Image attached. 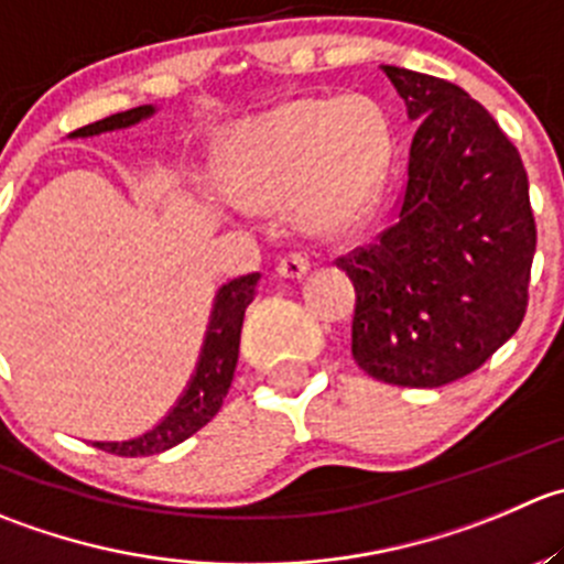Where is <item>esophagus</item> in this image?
<instances>
[{
	"label": "esophagus",
	"mask_w": 564,
	"mask_h": 564,
	"mask_svg": "<svg viewBox=\"0 0 564 564\" xmlns=\"http://www.w3.org/2000/svg\"><path fill=\"white\" fill-rule=\"evenodd\" d=\"M308 270H311V261L308 256L303 253H289L278 261V272H281L283 278H303Z\"/></svg>",
	"instance_id": "34e87169"
}]
</instances>
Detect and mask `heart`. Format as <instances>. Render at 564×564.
I'll return each mask as SVG.
<instances>
[{
    "instance_id": "obj_1",
    "label": "heart",
    "mask_w": 564,
    "mask_h": 564,
    "mask_svg": "<svg viewBox=\"0 0 564 564\" xmlns=\"http://www.w3.org/2000/svg\"><path fill=\"white\" fill-rule=\"evenodd\" d=\"M391 149V126L371 98H300L237 126L220 176L245 206H292L300 231L327 237L369 212Z\"/></svg>"
}]
</instances>
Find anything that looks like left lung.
I'll return each instance as SVG.
<instances>
[{
    "instance_id": "8db88e82",
    "label": "left lung",
    "mask_w": 564,
    "mask_h": 564,
    "mask_svg": "<svg viewBox=\"0 0 564 564\" xmlns=\"http://www.w3.org/2000/svg\"><path fill=\"white\" fill-rule=\"evenodd\" d=\"M415 120L399 220L341 256L352 358L375 380L438 388L521 327L538 228L521 154L463 87L382 65Z\"/></svg>"
}]
</instances>
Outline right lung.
<instances>
[{"mask_svg": "<svg viewBox=\"0 0 564 564\" xmlns=\"http://www.w3.org/2000/svg\"><path fill=\"white\" fill-rule=\"evenodd\" d=\"M154 112V104H143V107L126 109V112L109 115V118L96 120V123L82 126V129L70 131L68 137H96L104 134V131L129 129V126L151 118ZM259 278V272H250V275L234 278V281L223 283L217 289L198 364H195L187 388L178 397V402L167 410L165 419L156 427H151L149 433L137 435V438L96 441L93 446L120 457L160 455V452H167L182 444V441H187L189 435H195L200 427H206L215 419L217 410L223 408V399H226L228 388H231L234 369H237L239 358V336H242L245 308L253 303Z\"/></svg>", "mask_w": 564, "mask_h": 564, "instance_id": "right-lung-1", "label": "right lung"}]
</instances>
